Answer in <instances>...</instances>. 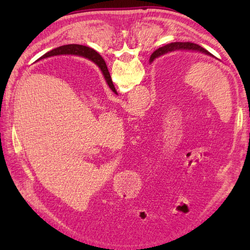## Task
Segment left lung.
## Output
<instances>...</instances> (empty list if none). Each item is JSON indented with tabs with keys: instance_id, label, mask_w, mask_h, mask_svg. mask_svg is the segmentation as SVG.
<instances>
[{
	"instance_id": "8db88e82",
	"label": "left lung",
	"mask_w": 250,
	"mask_h": 250,
	"mask_svg": "<svg viewBox=\"0 0 250 250\" xmlns=\"http://www.w3.org/2000/svg\"><path fill=\"white\" fill-rule=\"evenodd\" d=\"M174 50H193V51H200V52H203L205 55H208L214 57L213 55L210 54V52L207 51L206 49H204L203 47H201L200 45H196L194 43H190V42H185V43H182V42H176V43H171V44H167L166 46L161 47V48L157 49L156 51H153V54L150 57V61H153V59H156V58L160 57L164 54H167L168 51H174ZM99 57V60H102V58L100 57V55L98 54Z\"/></svg>"
}]
</instances>
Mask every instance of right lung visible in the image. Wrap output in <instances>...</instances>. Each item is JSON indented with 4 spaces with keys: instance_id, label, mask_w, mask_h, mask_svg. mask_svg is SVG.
I'll use <instances>...</instances> for the list:
<instances>
[{
    "instance_id": "right-lung-1",
    "label": "right lung",
    "mask_w": 250,
    "mask_h": 250,
    "mask_svg": "<svg viewBox=\"0 0 250 250\" xmlns=\"http://www.w3.org/2000/svg\"><path fill=\"white\" fill-rule=\"evenodd\" d=\"M78 55V56H83V57H86L88 58L89 60L93 61L95 64H97L100 68L101 71H102L104 78L106 83L109 86V88L113 90V92L117 94V91L115 89V86L113 82H111V78L109 75V72L107 70V66H106V63L105 61L102 60H99V57H98V52H95L94 50H92L91 48H89V47L86 46H83V45H76V44H72V45H64V46H61V47H58V48L48 51L47 54H45L44 56H42L40 59H44V58L47 57H51V56H57V55ZM101 57V56H100ZM102 58V57H101Z\"/></svg>"
}]
</instances>
